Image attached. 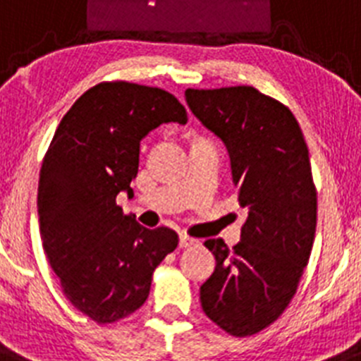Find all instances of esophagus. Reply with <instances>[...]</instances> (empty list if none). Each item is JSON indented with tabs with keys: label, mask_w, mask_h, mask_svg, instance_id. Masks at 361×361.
Here are the masks:
<instances>
[{
	"label": "esophagus",
	"mask_w": 361,
	"mask_h": 361,
	"mask_svg": "<svg viewBox=\"0 0 361 361\" xmlns=\"http://www.w3.org/2000/svg\"><path fill=\"white\" fill-rule=\"evenodd\" d=\"M195 242H197L195 238L188 237V235H184V233H180V237H178V245H180V247H191Z\"/></svg>",
	"instance_id": "esophagus-1"
}]
</instances>
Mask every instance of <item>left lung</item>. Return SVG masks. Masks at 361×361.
Segmentation results:
<instances>
[{
    "label": "left lung",
    "mask_w": 361,
    "mask_h": 361,
    "mask_svg": "<svg viewBox=\"0 0 361 361\" xmlns=\"http://www.w3.org/2000/svg\"><path fill=\"white\" fill-rule=\"evenodd\" d=\"M193 116L224 142L238 202L247 212L242 237L204 245L215 255L200 286L209 320L233 336H251L288 307L309 262L317 231V190L304 133L288 106L253 86L188 88Z\"/></svg>",
    "instance_id": "1"
}]
</instances>
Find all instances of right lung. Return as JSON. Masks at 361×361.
<instances>
[{
    "label": "right lung",
    "mask_w": 361,
    "mask_h": 361,
    "mask_svg": "<svg viewBox=\"0 0 361 361\" xmlns=\"http://www.w3.org/2000/svg\"><path fill=\"white\" fill-rule=\"evenodd\" d=\"M162 123H188L170 92L99 82L66 111L41 166L43 250L66 298L97 324L141 307L153 271L178 244L173 229L142 228L116 202L133 193L141 141Z\"/></svg>",
    "instance_id": "right-lung-1"
}]
</instances>
